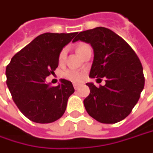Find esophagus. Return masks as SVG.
<instances>
[{
    "label": "esophagus",
    "mask_w": 153,
    "mask_h": 153,
    "mask_svg": "<svg viewBox=\"0 0 153 153\" xmlns=\"http://www.w3.org/2000/svg\"><path fill=\"white\" fill-rule=\"evenodd\" d=\"M79 84H77V83H74V87L75 90H77V89L79 88Z\"/></svg>",
    "instance_id": "obj_1"
}]
</instances>
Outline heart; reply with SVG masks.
Masks as SVG:
<instances>
[{"label": "heart", "mask_w": 153, "mask_h": 153, "mask_svg": "<svg viewBox=\"0 0 153 153\" xmlns=\"http://www.w3.org/2000/svg\"><path fill=\"white\" fill-rule=\"evenodd\" d=\"M89 49H91V48L86 43H79V44H78L76 48L77 53L80 56H82L85 52ZM66 56H67V48H63L61 50L59 55V61L63 62L65 60V59H66ZM62 77L65 78L68 80H71V81H74V82H78V81H80L83 79V74L79 72V71H75V70H67L62 74Z\"/></svg>", "instance_id": "heart-1"}]
</instances>
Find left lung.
<instances>
[{
  "instance_id": "1",
  "label": "left lung",
  "mask_w": 153,
  "mask_h": 153,
  "mask_svg": "<svg viewBox=\"0 0 153 153\" xmlns=\"http://www.w3.org/2000/svg\"><path fill=\"white\" fill-rule=\"evenodd\" d=\"M78 41L90 44L94 49L89 77L105 79V85L100 87L86 83L90 88L84 100L86 112L100 123L121 121L130 114L144 89L139 57L120 36L103 27L80 32L74 42Z\"/></svg>"
}]
</instances>
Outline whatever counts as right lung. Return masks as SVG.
Masks as SVG:
<instances>
[{
  "instance_id": "right-lung-1",
  "label": "right lung",
  "mask_w": 153,
  "mask_h": 153,
  "mask_svg": "<svg viewBox=\"0 0 153 153\" xmlns=\"http://www.w3.org/2000/svg\"><path fill=\"white\" fill-rule=\"evenodd\" d=\"M76 34L42 33L18 52L6 68L7 85L13 100L32 121L52 123L66 111L68 98L74 93L72 82L60 79L57 86H51L46 78L54 74L61 50Z\"/></svg>"
}]
</instances>
